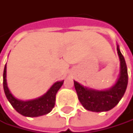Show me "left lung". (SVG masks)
Returning a JSON list of instances; mask_svg holds the SVG:
<instances>
[{"mask_svg": "<svg viewBox=\"0 0 133 133\" xmlns=\"http://www.w3.org/2000/svg\"><path fill=\"white\" fill-rule=\"evenodd\" d=\"M117 53L121 61V74L115 85L110 89L105 91H97L84 88L78 82L74 81L75 89L78 99L83 107L92 112L109 111L119 103L126 91L128 85V70L125 60L117 45Z\"/></svg>", "mask_w": 133, "mask_h": 133, "instance_id": "1", "label": "left lung"}]
</instances>
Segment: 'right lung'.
Segmentation results:
<instances>
[{
    "label": "right lung",
    "mask_w": 133,
    "mask_h": 133,
    "mask_svg": "<svg viewBox=\"0 0 133 133\" xmlns=\"http://www.w3.org/2000/svg\"><path fill=\"white\" fill-rule=\"evenodd\" d=\"M63 83L64 81L56 82L41 97L28 101H20L14 97L8 88L6 82V64L4 66L3 73V87L4 93L15 110L24 116L36 117L50 112L55 105L56 94L62 86Z\"/></svg>",
    "instance_id": "obj_1"
}]
</instances>
